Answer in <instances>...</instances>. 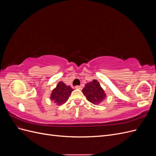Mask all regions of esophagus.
Here are the masks:
<instances>
[{
	"mask_svg": "<svg viewBox=\"0 0 156 156\" xmlns=\"http://www.w3.org/2000/svg\"><path fill=\"white\" fill-rule=\"evenodd\" d=\"M75 88H77V89H81L82 88H81V86L77 85V86H75Z\"/></svg>",
	"mask_w": 156,
	"mask_h": 156,
	"instance_id": "1",
	"label": "esophagus"
}]
</instances>
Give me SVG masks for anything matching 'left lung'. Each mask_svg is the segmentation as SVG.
Returning a JSON list of instances; mask_svg holds the SVG:
<instances>
[{
	"instance_id": "obj_1",
	"label": "left lung",
	"mask_w": 156,
	"mask_h": 156,
	"mask_svg": "<svg viewBox=\"0 0 156 156\" xmlns=\"http://www.w3.org/2000/svg\"><path fill=\"white\" fill-rule=\"evenodd\" d=\"M82 92L86 96L87 100L94 105L99 104L105 100L106 97L104 90L96 79L87 83L85 87L83 88Z\"/></svg>"
}]
</instances>
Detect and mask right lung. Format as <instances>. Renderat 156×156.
Returning <instances> with one entry per match:
<instances>
[{"instance_id": "obj_1", "label": "right lung", "mask_w": 156, "mask_h": 156, "mask_svg": "<svg viewBox=\"0 0 156 156\" xmlns=\"http://www.w3.org/2000/svg\"><path fill=\"white\" fill-rule=\"evenodd\" d=\"M73 90V89L70 86H67L63 82L60 81L52 91L50 98L56 105H61L68 101Z\"/></svg>"}]
</instances>
